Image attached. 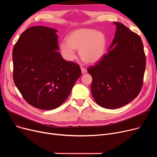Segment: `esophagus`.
Segmentation results:
<instances>
[{"label":"esophagus","mask_w":157,"mask_h":157,"mask_svg":"<svg viewBox=\"0 0 157 157\" xmlns=\"http://www.w3.org/2000/svg\"><path fill=\"white\" fill-rule=\"evenodd\" d=\"M81 72L83 73V74H85V73H86V72H87L86 69L85 68V67H81Z\"/></svg>","instance_id":"1"}]
</instances>
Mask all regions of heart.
I'll return each instance as SVG.
<instances>
[{"mask_svg": "<svg viewBox=\"0 0 157 157\" xmlns=\"http://www.w3.org/2000/svg\"><path fill=\"white\" fill-rule=\"evenodd\" d=\"M66 43L60 44V52L65 59L72 61L79 50L81 59L87 63H95L104 56L106 38L102 32L92 29H79L66 37Z\"/></svg>", "mask_w": 157, "mask_h": 157, "instance_id": "b5f03b06", "label": "heart"}]
</instances>
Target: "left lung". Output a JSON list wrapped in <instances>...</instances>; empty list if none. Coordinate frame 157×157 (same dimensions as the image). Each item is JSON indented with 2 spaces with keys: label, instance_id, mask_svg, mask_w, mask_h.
Segmentation results:
<instances>
[{
  "label": "left lung",
  "instance_id": "8db88e82",
  "mask_svg": "<svg viewBox=\"0 0 157 157\" xmlns=\"http://www.w3.org/2000/svg\"><path fill=\"white\" fill-rule=\"evenodd\" d=\"M117 30L108 53L88 68L96 103L106 109L122 107L139 95L143 86L146 56L141 37L124 25Z\"/></svg>",
  "mask_w": 157,
  "mask_h": 157
}]
</instances>
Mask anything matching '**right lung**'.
I'll return each mask as SVG.
<instances>
[{
	"label": "right lung",
	"instance_id": "right-lung-1",
	"mask_svg": "<svg viewBox=\"0 0 157 157\" xmlns=\"http://www.w3.org/2000/svg\"><path fill=\"white\" fill-rule=\"evenodd\" d=\"M56 32L43 26L30 27L13 49L14 83L24 99L40 109L62 105L81 75L78 64L66 61L57 52Z\"/></svg>",
	"mask_w": 157,
	"mask_h": 157
}]
</instances>
